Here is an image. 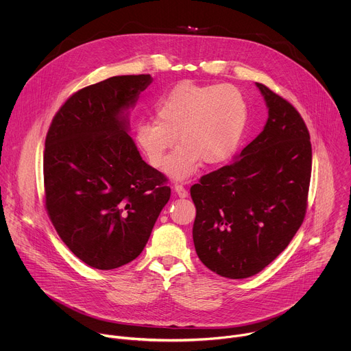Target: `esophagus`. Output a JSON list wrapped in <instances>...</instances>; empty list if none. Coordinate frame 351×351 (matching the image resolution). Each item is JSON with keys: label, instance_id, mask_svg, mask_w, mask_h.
I'll list each match as a JSON object with an SVG mask.
<instances>
[{"label": "esophagus", "instance_id": "obj_1", "mask_svg": "<svg viewBox=\"0 0 351 351\" xmlns=\"http://www.w3.org/2000/svg\"><path fill=\"white\" fill-rule=\"evenodd\" d=\"M173 190H175V193L180 197V198H184V197H187V189L183 186V184H180V183H175L173 184Z\"/></svg>", "mask_w": 351, "mask_h": 351}]
</instances>
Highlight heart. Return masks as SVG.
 <instances>
[{"label": "heart", "mask_w": 351, "mask_h": 351, "mask_svg": "<svg viewBox=\"0 0 351 351\" xmlns=\"http://www.w3.org/2000/svg\"><path fill=\"white\" fill-rule=\"evenodd\" d=\"M154 118L136 126V145L158 169L178 137L180 145L168 158L165 171L184 179L202 161L215 165L234 153L244 133L247 104L234 86L182 82L157 99Z\"/></svg>", "instance_id": "obj_1"}]
</instances>
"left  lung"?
<instances>
[{
  "label": "left lung",
  "mask_w": 351,
  "mask_h": 351,
  "mask_svg": "<svg viewBox=\"0 0 351 351\" xmlns=\"http://www.w3.org/2000/svg\"><path fill=\"white\" fill-rule=\"evenodd\" d=\"M264 130L234 160L190 187L193 241L213 272L244 279L261 272L302 226L311 179L310 132L298 111L265 84Z\"/></svg>",
  "instance_id": "1"
}]
</instances>
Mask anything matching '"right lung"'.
I'll use <instances>...</instances> for the list:
<instances>
[{
	"label": "right lung",
	"instance_id": "obj_1",
	"mask_svg": "<svg viewBox=\"0 0 351 351\" xmlns=\"http://www.w3.org/2000/svg\"><path fill=\"white\" fill-rule=\"evenodd\" d=\"M152 83L114 76L73 93L45 136V210L71 252L95 269L140 256L171 197L164 173L147 165L122 112Z\"/></svg>",
	"mask_w": 351,
	"mask_h": 351
}]
</instances>
